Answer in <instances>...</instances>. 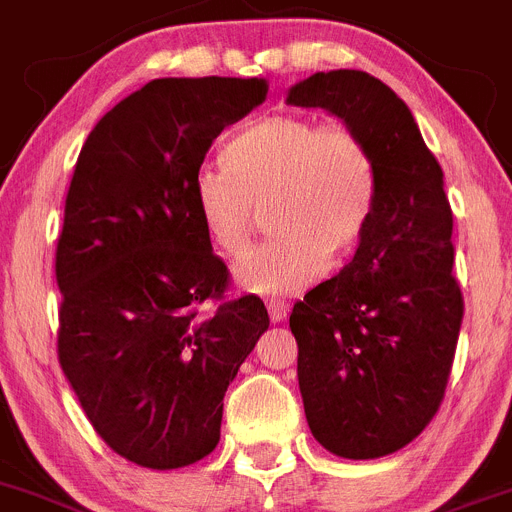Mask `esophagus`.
Listing matches in <instances>:
<instances>
[{"label": "esophagus", "mask_w": 512, "mask_h": 512, "mask_svg": "<svg viewBox=\"0 0 512 512\" xmlns=\"http://www.w3.org/2000/svg\"><path fill=\"white\" fill-rule=\"evenodd\" d=\"M290 306L285 301H280V298H267V313H270V321H283L285 316H288Z\"/></svg>", "instance_id": "esophagus-1"}]
</instances>
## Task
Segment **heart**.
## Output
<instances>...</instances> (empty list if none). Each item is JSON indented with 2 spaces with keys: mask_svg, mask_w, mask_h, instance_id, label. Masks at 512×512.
<instances>
[{
  "mask_svg": "<svg viewBox=\"0 0 512 512\" xmlns=\"http://www.w3.org/2000/svg\"><path fill=\"white\" fill-rule=\"evenodd\" d=\"M222 168L196 178V211L219 252L237 257L262 222L273 237L239 262L245 288L290 296L362 247L380 209V163L339 119L275 114L224 142Z\"/></svg>",
  "mask_w": 512,
  "mask_h": 512,
  "instance_id": "b5f03b06",
  "label": "heart"
}]
</instances>
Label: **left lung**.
Wrapping results in <instances>:
<instances>
[{
  "mask_svg": "<svg viewBox=\"0 0 512 512\" xmlns=\"http://www.w3.org/2000/svg\"><path fill=\"white\" fill-rule=\"evenodd\" d=\"M352 124L380 163V209L342 273L290 313L308 428L344 459L411 444L444 400L464 298L454 278L444 170L411 109L365 71L313 73L288 91Z\"/></svg>",
  "mask_w": 512,
  "mask_h": 512,
  "instance_id": "left-lung-1",
  "label": "left lung"
}]
</instances>
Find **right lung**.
Segmentation results:
<instances>
[{"label":"right lung","instance_id":"add662e5","mask_svg":"<svg viewBox=\"0 0 512 512\" xmlns=\"http://www.w3.org/2000/svg\"><path fill=\"white\" fill-rule=\"evenodd\" d=\"M265 94L262 78H155L78 155L55 250L58 359L96 434L140 467L214 451L224 393L270 324L257 296L227 298L196 211L211 142Z\"/></svg>","mask_w":512,"mask_h":512}]
</instances>
